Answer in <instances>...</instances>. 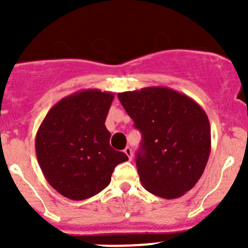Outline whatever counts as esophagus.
Listing matches in <instances>:
<instances>
[{
	"instance_id": "34e87169",
	"label": "esophagus",
	"mask_w": 248,
	"mask_h": 248,
	"mask_svg": "<svg viewBox=\"0 0 248 248\" xmlns=\"http://www.w3.org/2000/svg\"><path fill=\"white\" fill-rule=\"evenodd\" d=\"M124 154L128 156L129 159H132V157H133V152H132V149L129 146H127L126 149H124Z\"/></svg>"
}]
</instances>
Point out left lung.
<instances>
[{"mask_svg":"<svg viewBox=\"0 0 248 248\" xmlns=\"http://www.w3.org/2000/svg\"><path fill=\"white\" fill-rule=\"evenodd\" d=\"M117 97L141 132L137 168L142 187L164 199L184 196L201 179L211 151L206 112L191 97L164 86Z\"/></svg>","mask_w":248,"mask_h":248,"instance_id":"1","label":"left lung"}]
</instances>
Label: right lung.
<instances>
[{
	"instance_id": "1",
	"label": "right lung",
	"mask_w": 248,
	"mask_h": 248,
	"mask_svg": "<svg viewBox=\"0 0 248 248\" xmlns=\"http://www.w3.org/2000/svg\"><path fill=\"white\" fill-rule=\"evenodd\" d=\"M111 92L80 90L47 111L36 136V155L50 186L72 201H84L103 191L115 167L128 161L110 146L107 115Z\"/></svg>"
}]
</instances>
